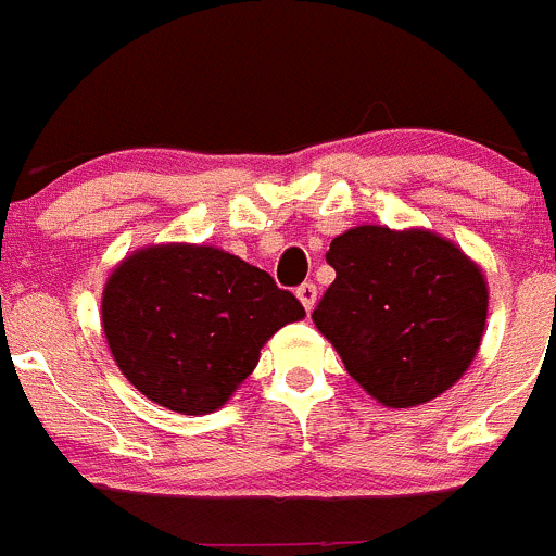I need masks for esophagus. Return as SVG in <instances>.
I'll list each match as a JSON object with an SVG mask.
<instances>
[{"label":"esophagus","mask_w":556,"mask_h":556,"mask_svg":"<svg viewBox=\"0 0 556 556\" xmlns=\"http://www.w3.org/2000/svg\"><path fill=\"white\" fill-rule=\"evenodd\" d=\"M296 296H300L302 307H305V311L311 313L313 307H316V300H318V289H316V283H302L300 289H296Z\"/></svg>","instance_id":"1"}]
</instances>
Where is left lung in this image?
I'll use <instances>...</instances> for the list:
<instances>
[{
    "label": "left lung",
    "mask_w": 556,
    "mask_h": 556,
    "mask_svg": "<svg viewBox=\"0 0 556 556\" xmlns=\"http://www.w3.org/2000/svg\"><path fill=\"white\" fill-rule=\"evenodd\" d=\"M327 262L334 280L313 324L372 400L414 408L465 376L486 327L489 286L454 240L362 224L329 243Z\"/></svg>",
    "instance_id": "1"
}]
</instances>
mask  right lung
I'll return each mask as SVG.
<instances>
[{
  "label": "right lung",
  "instance_id": "1",
  "mask_svg": "<svg viewBox=\"0 0 556 556\" xmlns=\"http://www.w3.org/2000/svg\"><path fill=\"white\" fill-rule=\"evenodd\" d=\"M305 307L216 245L159 243L124 256L102 289V329L126 381L162 408L213 414L260 351Z\"/></svg>",
  "mask_w": 556,
  "mask_h": 556
}]
</instances>
